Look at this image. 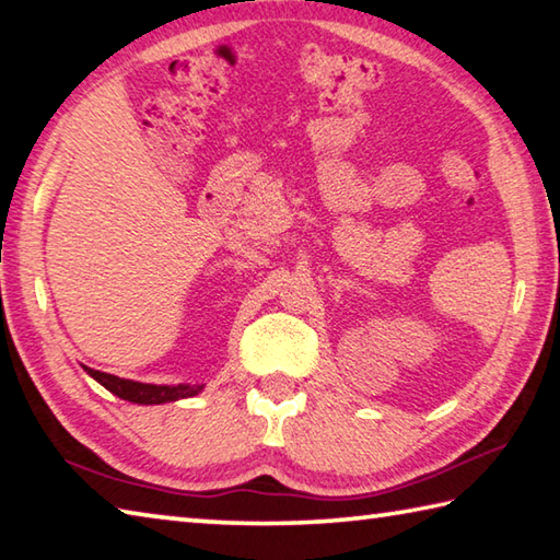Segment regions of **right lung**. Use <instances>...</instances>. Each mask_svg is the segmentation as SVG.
Segmentation results:
<instances>
[{"mask_svg": "<svg viewBox=\"0 0 560 560\" xmlns=\"http://www.w3.org/2000/svg\"><path fill=\"white\" fill-rule=\"evenodd\" d=\"M90 377L97 380L102 387H107L112 395L126 399V402L133 405H165V402H177V399L195 397L205 389V385H151V383H139V380H126L119 375H109L102 371H92V368L84 365Z\"/></svg>", "mask_w": 560, "mask_h": 560, "instance_id": "right-lung-1", "label": "right lung"}]
</instances>
